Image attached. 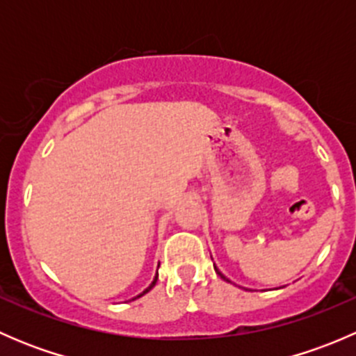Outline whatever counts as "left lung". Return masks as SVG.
<instances>
[{"label":"left lung","mask_w":356,"mask_h":356,"mask_svg":"<svg viewBox=\"0 0 356 356\" xmlns=\"http://www.w3.org/2000/svg\"><path fill=\"white\" fill-rule=\"evenodd\" d=\"M215 272H217V274H218V275H220V277H222V279H224V281L231 282V281H229V279H225V277H224V275H222V274H220V272H218V268H215Z\"/></svg>","instance_id":"8db88e82"}]
</instances>
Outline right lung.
<instances>
[{
    "instance_id": "1",
    "label": "right lung",
    "mask_w": 356,
    "mask_h": 356,
    "mask_svg": "<svg viewBox=\"0 0 356 356\" xmlns=\"http://www.w3.org/2000/svg\"><path fill=\"white\" fill-rule=\"evenodd\" d=\"M156 281H158V272H156V275H155V279H153V282H152V284H149V286H148V288H146L145 291H143V293H141V294H138V296H136V298H141V296H143V294H146V293H148V291H149V289H152V288H153V286H155V284H156ZM136 298H132V300H136Z\"/></svg>"
}]
</instances>
